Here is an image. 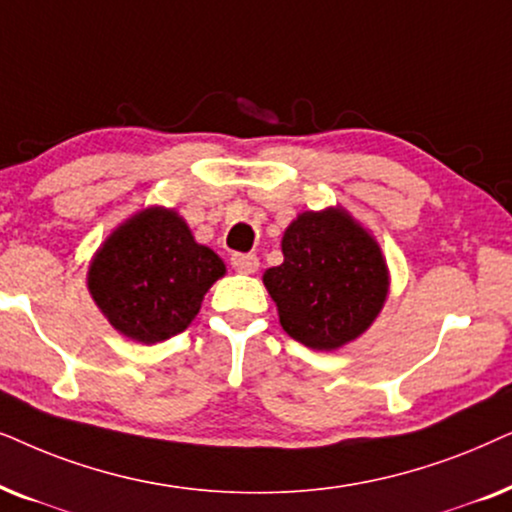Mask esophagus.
I'll return each instance as SVG.
<instances>
[{"label": "esophagus", "mask_w": 512, "mask_h": 512, "mask_svg": "<svg viewBox=\"0 0 512 512\" xmlns=\"http://www.w3.org/2000/svg\"><path fill=\"white\" fill-rule=\"evenodd\" d=\"M231 267L236 271H241V274H255L257 269H260V260H257V255H245V252H236V255H231Z\"/></svg>", "instance_id": "esophagus-1"}]
</instances>
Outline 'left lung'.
<instances>
[{
  "label": "left lung",
  "instance_id": "obj_1",
  "mask_svg": "<svg viewBox=\"0 0 512 512\" xmlns=\"http://www.w3.org/2000/svg\"><path fill=\"white\" fill-rule=\"evenodd\" d=\"M283 264L262 281L281 327L313 351L356 342L384 309L391 274L370 231L342 206L304 210L283 231Z\"/></svg>",
  "mask_w": 512,
  "mask_h": 512
}]
</instances>
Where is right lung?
Instances as JSON below:
<instances>
[{
    "label": "right lung",
    "instance_id": "1",
    "mask_svg": "<svg viewBox=\"0 0 512 512\" xmlns=\"http://www.w3.org/2000/svg\"><path fill=\"white\" fill-rule=\"evenodd\" d=\"M227 274L222 257L196 243L175 208L149 206L95 250L86 285L109 325L140 344L187 330L203 297Z\"/></svg>",
    "mask_w": 512,
    "mask_h": 512
}]
</instances>
